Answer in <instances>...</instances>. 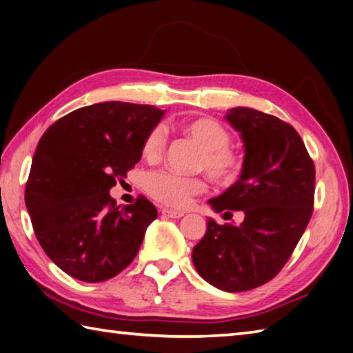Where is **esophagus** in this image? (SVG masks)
<instances>
[{"mask_svg":"<svg viewBox=\"0 0 353 353\" xmlns=\"http://www.w3.org/2000/svg\"><path fill=\"white\" fill-rule=\"evenodd\" d=\"M162 214L165 217H170V219H181L185 216V212H181V211H172V210H167L163 208L162 210Z\"/></svg>","mask_w":353,"mask_h":353,"instance_id":"34e87169","label":"esophagus"}]
</instances>
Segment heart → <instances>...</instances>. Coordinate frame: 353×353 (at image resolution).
I'll return each mask as SVG.
<instances>
[{
  "label": "heart",
  "instance_id": "obj_1",
  "mask_svg": "<svg viewBox=\"0 0 353 353\" xmlns=\"http://www.w3.org/2000/svg\"><path fill=\"white\" fill-rule=\"evenodd\" d=\"M181 131L194 141L200 148L196 159V170L206 171L214 182L231 185L243 171V156L230 145L231 134L222 123L212 117H194L183 121ZM167 148V134L163 128H151L142 142V154L148 162L162 161ZM147 191L156 202L174 210L186 208L196 197L206 191L202 177L174 174L170 171H159L147 181Z\"/></svg>",
  "mask_w": 353,
  "mask_h": 353
}]
</instances>
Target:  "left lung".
<instances>
[{
	"label": "left lung",
	"instance_id": "obj_1",
	"mask_svg": "<svg viewBox=\"0 0 353 353\" xmlns=\"http://www.w3.org/2000/svg\"><path fill=\"white\" fill-rule=\"evenodd\" d=\"M225 117L243 141L245 165L210 203L216 212L243 211L245 220L234 226L208 219L192 263L210 285L243 292L272 280L292 255L314 211L315 167L300 134L279 117L246 107Z\"/></svg>",
	"mask_w": 353,
	"mask_h": 353
}]
</instances>
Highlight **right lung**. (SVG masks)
I'll return each mask as SVG.
<instances>
[{
	"mask_svg": "<svg viewBox=\"0 0 353 353\" xmlns=\"http://www.w3.org/2000/svg\"><path fill=\"white\" fill-rule=\"evenodd\" d=\"M163 110L101 102L61 117L38 142L26 206L41 248L73 279L99 283L134 260L156 206L139 196L121 210L116 181L141 161L142 142Z\"/></svg>",
	"mask_w": 353,
	"mask_h": 353,
	"instance_id": "obj_1",
	"label": "right lung"
}]
</instances>
